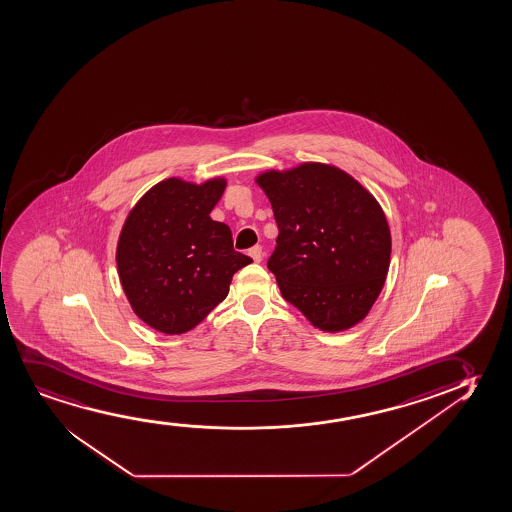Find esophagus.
Returning a JSON list of instances; mask_svg holds the SVG:
<instances>
[{
	"mask_svg": "<svg viewBox=\"0 0 512 512\" xmlns=\"http://www.w3.org/2000/svg\"><path fill=\"white\" fill-rule=\"evenodd\" d=\"M249 256L256 261V263H259L261 259H263V249H261V246H254L249 249Z\"/></svg>",
	"mask_w": 512,
	"mask_h": 512,
	"instance_id": "obj_1",
	"label": "esophagus"
}]
</instances>
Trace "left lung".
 <instances>
[{
    "label": "left lung",
    "mask_w": 512,
    "mask_h": 512,
    "mask_svg": "<svg viewBox=\"0 0 512 512\" xmlns=\"http://www.w3.org/2000/svg\"><path fill=\"white\" fill-rule=\"evenodd\" d=\"M279 227L268 259L282 298L327 332L367 317L386 280L388 220L374 195L343 169L305 162L256 178Z\"/></svg>",
    "instance_id": "8db88e82"
}]
</instances>
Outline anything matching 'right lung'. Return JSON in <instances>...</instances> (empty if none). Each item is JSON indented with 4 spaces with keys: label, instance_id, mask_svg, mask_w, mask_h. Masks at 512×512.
<instances>
[{
    "label": "right lung",
    "instance_id": "add662e5",
    "mask_svg": "<svg viewBox=\"0 0 512 512\" xmlns=\"http://www.w3.org/2000/svg\"><path fill=\"white\" fill-rule=\"evenodd\" d=\"M227 180L168 178L131 209L117 242L119 280L136 317L164 334L194 329L227 298L233 273L253 259L209 213Z\"/></svg>",
    "mask_w": 512,
    "mask_h": 512
}]
</instances>
